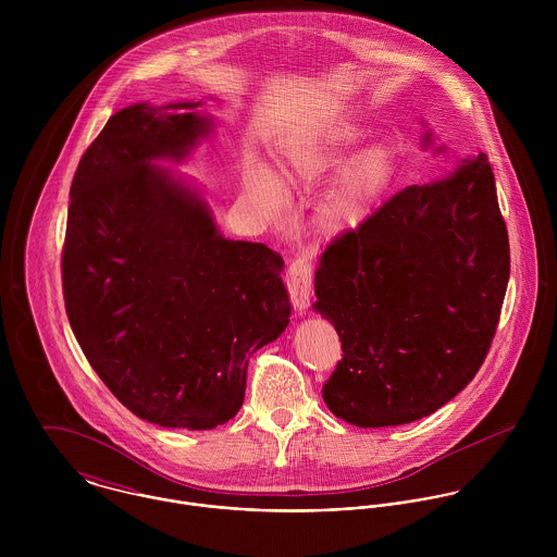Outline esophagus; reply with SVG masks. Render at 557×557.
I'll list each match as a JSON object with an SVG mask.
<instances>
[{"mask_svg":"<svg viewBox=\"0 0 557 557\" xmlns=\"http://www.w3.org/2000/svg\"><path fill=\"white\" fill-rule=\"evenodd\" d=\"M287 289L294 307L302 313L313 294V261L307 255H298L287 270Z\"/></svg>","mask_w":557,"mask_h":557,"instance_id":"esophagus-1","label":"esophagus"}]
</instances>
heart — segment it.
Instances as JSON below:
<instances>
[{"instance_id": "1", "label": "heart", "mask_w": 557, "mask_h": 557, "mask_svg": "<svg viewBox=\"0 0 557 557\" xmlns=\"http://www.w3.org/2000/svg\"><path fill=\"white\" fill-rule=\"evenodd\" d=\"M364 137L360 126L341 122L296 137L281 150V182L287 188L315 186L341 169L319 203L318 223L323 232L338 234L358 227L397 175V157L388 146L377 144L355 153ZM250 186L272 212L285 210V193L270 173L257 171Z\"/></svg>"}]
</instances>
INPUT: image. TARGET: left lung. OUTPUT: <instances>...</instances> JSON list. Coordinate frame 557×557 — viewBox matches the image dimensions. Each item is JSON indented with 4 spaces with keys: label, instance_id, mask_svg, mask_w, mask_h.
<instances>
[{
    "label": "left lung",
    "instance_id": "left-lung-1",
    "mask_svg": "<svg viewBox=\"0 0 557 557\" xmlns=\"http://www.w3.org/2000/svg\"><path fill=\"white\" fill-rule=\"evenodd\" d=\"M510 276V246L484 152L446 180L398 190L332 239L315 311L343 358L323 384L330 411L356 426L420 420L482 367Z\"/></svg>",
    "mask_w": 557,
    "mask_h": 557
}]
</instances>
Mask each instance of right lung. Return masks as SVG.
Wrapping results in <instances>:
<instances>
[{"label": "right lung", "instance_id": "right-lung-1", "mask_svg": "<svg viewBox=\"0 0 557 557\" xmlns=\"http://www.w3.org/2000/svg\"><path fill=\"white\" fill-rule=\"evenodd\" d=\"M201 102L117 111L71 186L62 289L81 349L124 407L169 429L234 418L248 358L289 323L283 259L225 239L210 208L152 160L210 128Z\"/></svg>", "mask_w": 557, "mask_h": 557}]
</instances>
